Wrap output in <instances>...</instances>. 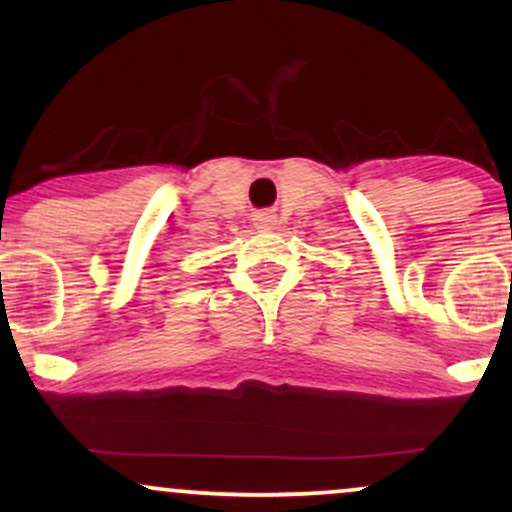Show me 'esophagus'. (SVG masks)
I'll return each instance as SVG.
<instances>
[{"mask_svg":"<svg viewBox=\"0 0 512 512\" xmlns=\"http://www.w3.org/2000/svg\"><path fill=\"white\" fill-rule=\"evenodd\" d=\"M255 223L260 228H274L276 226V214H274V211H260V214L255 216Z\"/></svg>","mask_w":512,"mask_h":512,"instance_id":"34e87169","label":"esophagus"}]
</instances>
